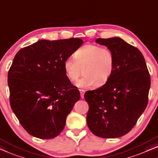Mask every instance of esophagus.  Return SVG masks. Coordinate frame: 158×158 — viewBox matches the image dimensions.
I'll list each match as a JSON object with an SVG mask.
<instances>
[{"mask_svg":"<svg viewBox=\"0 0 158 158\" xmlns=\"http://www.w3.org/2000/svg\"><path fill=\"white\" fill-rule=\"evenodd\" d=\"M80 93H81V96L82 98H84V93H85V90H83V89H80L79 90Z\"/></svg>","mask_w":158,"mask_h":158,"instance_id":"1","label":"esophagus"}]
</instances>
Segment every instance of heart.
<instances>
[{
	"instance_id": "obj_1",
	"label": "heart",
	"mask_w": 158,
	"mask_h": 158,
	"mask_svg": "<svg viewBox=\"0 0 158 158\" xmlns=\"http://www.w3.org/2000/svg\"><path fill=\"white\" fill-rule=\"evenodd\" d=\"M74 57L66 58L63 68L67 77L72 81L77 80L83 69L84 75L76 83L78 88L103 85L113 73L115 57L107 48L86 44L75 52Z\"/></svg>"
}]
</instances>
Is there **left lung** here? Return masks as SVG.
<instances>
[{
	"mask_svg": "<svg viewBox=\"0 0 158 158\" xmlns=\"http://www.w3.org/2000/svg\"><path fill=\"white\" fill-rule=\"evenodd\" d=\"M95 42L113 52L115 66L106 84L85 93L89 106L87 124L96 136L119 138L132 130L147 107L150 76L137 48L118 37Z\"/></svg>",
	"mask_w": 158,
	"mask_h": 158,
	"instance_id": "8db88e82",
	"label": "left lung"
}]
</instances>
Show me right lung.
Segmentation results:
<instances>
[{"label": "right lung", "mask_w": 158, "mask_h": 158, "mask_svg": "<svg viewBox=\"0 0 158 158\" xmlns=\"http://www.w3.org/2000/svg\"><path fill=\"white\" fill-rule=\"evenodd\" d=\"M83 43L75 38L40 40L15 55L8 74L10 104L31 135L51 139L63 130L66 118L81 98L63 63Z\"/></svg>", "instance_id": "add662e5"}]
</instances>
